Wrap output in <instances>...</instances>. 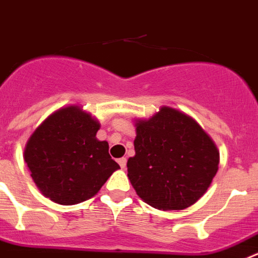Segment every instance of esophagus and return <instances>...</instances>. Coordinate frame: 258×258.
<instances>
[{
    "label": "esophagus",
    "mask_w": 258,
    "mask_h": 258,
    "mask_svg": "<svg viewBox=\"0 0 258 258\" xmlns=\"http://www.w3.org/2000/svg\"><path fill=\"white\" fill-rule=\"evenodd\" d=\"M118 163H119V166L122 167V169H124L127 165V160L124 158V157H122V158H119V160H118Z\"/></svg>",
    "instance_id": "obj_1"
}]
</instances>
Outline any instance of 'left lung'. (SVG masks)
I'll use <instances>...</instances> for the list:
<instances>
[{
	"label": "left lung",
	"instance_id": "1",
	"mask_svg": "<svg viewBox=\"0 0 258 258\" xmlns=\"http://www.w3.org/2000/svg\"><path fill=\"white\" fill-rule=\"evenodd\" d=\"M136 154L127 171L139 197L161 210H182L196 203L216 176L219 153L192 118L163 106L136 123Z\"/></svg>",
	"mask_w": 258,
	"mask_h": 258
}]
</instances>
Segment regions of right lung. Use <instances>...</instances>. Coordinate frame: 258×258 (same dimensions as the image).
<instances>
[{
	"label": "right lung",
	"instance_id": "right-lung-1",
	"mask_svg": "<svg viewBox=\"0 0 258 258\" xmlns=\"http://www.w3.org/2000/svg\"><path fill=\"white\" fill-rule=\"evenodd\" d=\"M100 124L78 106L51 114L27 143L24 161L42 195L61 205L95 196L119 165L109 144L96 139Z\"/></svg>",
	"mask_w": 258,
	"mask_h": 258
}]
</instances>
